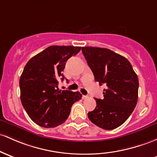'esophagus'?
<instances>
[{"label":"esophagus","instance_id":"1","mask_svg":"<svg viewBox=\"0 0 157 157\" xmlns=\"http://www.w3.org/2000/svg\"><path fill=\"white\" fill-rule=\"evenodd\" d=\"M88 98H89V96H87V95H82V99H83V100L88 99Z\"/></svg>","mask_w":157,"mask_h":157}]
</instances>
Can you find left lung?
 Wrapping results in <instances>:
<instances>
[{
  "instance_id": "1",
  "label": "left lung",
  "mask_w": 157,
  "mask_h": 157,
  "mask_svg": "<svg viewBox=\"0 0 157 157\" xmlns=\"http://www.w3.org/2000/svg\"><path fill=\"white\" fill-rule=\"evenodd\" d=\"M94 80L105 84L104 99L95 98L89 120L104 130H113L126 121L138 101L139 80L128 59L107 48L82 47Z\"/></svg>"
}]
</instances>
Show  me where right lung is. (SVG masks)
Instances as JSON below:
<instances>
[{"label":"right lung","instance_id":"right-lung-1","mask_svg":"<svg viewBox=\"0 0 157 157\" xmlns=\"http://www.w3.org/2000/svg\"><path fill=\"white\" fill-rule=\"evenodd\" d=\"M81 47L53 45L27 62L19 80L21 101L31 120L43 127H55L64 123L72 105L82 98L79 92L59 90L58 79L71 56Z\"/></svg>","mask_w":157,"mask_h":157}]
</instances>
